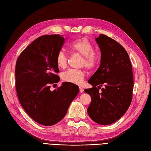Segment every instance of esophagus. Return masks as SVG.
Instances as JSON below:
<instances>
[{
  "label": "esophagus",
  "mask_w": 151,
  "mask_h": 151,
  "mask_svg": "<svg viewBox=\"0 0 151 151\" xmlns=\"http://www.w3.org/2000/svg\"><path fill=\"white\" fill-rule=\"evenodd\" d=\"M84 91V90H83V88H82V87H80V93H82V92Z\"/></svg>",
  "instance_id": "34e87169"
}]
</instances>
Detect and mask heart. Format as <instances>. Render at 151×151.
<instances>
[{"mask_svg": "<svg viewBox=\"0 0 151 151\" xmlns=\"http://www.w3.org/2000/svg\"><path fill=\"white\" fill-rule=\"evenodd\" d=\"M71 52L83 56L82 65L88 69L94 68L98 64L99 55L94 51V46L86 37H80L73 41L69 45ZM55 61L59 68H65L68 64V56L63 51L57 53ZM85 73L82 70L69 69L62 74V78L65 82L80 85L82 83Z\"/></svg>", "mask_w": 151, "mask_h": 151, "instance_id": "heart-1", "label": "heart"}]
</instances>
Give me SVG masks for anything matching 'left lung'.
I'll list each match as a JSON object with an SVG mask.
<instances>
[{
	"label": "left lung",
	"mask_w": 151,
	"mask_h": 151,
	"mask_svg": "<svg viewBox=\"0 0 151 151\" xmlns=\"http://www.w3.org/2000/svg\"><path fill=\"white\" fill-rule=\"evenodd\" d=\"M96 41L101 50V64L88 81L93 87L84 90L91 97L87 113L96 123L109 125L126 113L132 101V65L126 50L113 39L100 34Z\"/></svg>",
	"instance_id": "left-lung-1"
}]
</instances>
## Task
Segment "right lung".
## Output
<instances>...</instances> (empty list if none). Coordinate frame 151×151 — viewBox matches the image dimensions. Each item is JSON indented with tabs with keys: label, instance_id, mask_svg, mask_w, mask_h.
Segmentation results:
<instances>
[{
	"label": "right lung",
	"instance_id": "obj_1",
	"mask_svg": "<svg viewBox=\"0 0 151 151\" xmlns=\"http://www.w3.org/2000/svg\"><path fill=\"white\" fill-rule=\"evenodd\" d=\"M64 41L58 34L39 37L17 60L15 87L19 101L30 117L43 126L61 121L79 92L78 86L68 82L50 90V85L60 80L55 58Z\"/></svg>",
	"mask_w": 151,
	"mask_h": 151
}]
</instances>
